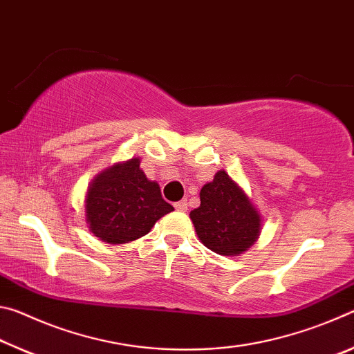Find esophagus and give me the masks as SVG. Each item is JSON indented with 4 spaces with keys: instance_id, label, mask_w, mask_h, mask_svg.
<instances>
[{
    "instance_id": "esophagus-1",
    "label": "esophagus",
    "mask_w": 354,
    "mask_h": 354,
    "mask_svg": "<svg viewBox=\"0 0 354 354\" xmlns=\"http://www.w3.org/2000/svg\"><path fill=\"white\" fill-rule=\"evenodd\" d=\"M175 209H176V211H179V212L187 211V200H181V201L175 203Z\"/></svg>"
}]
</instances>
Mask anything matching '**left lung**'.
Instances as JSON below:
<instances>
[{
	"label": "left lung",
	"mask_w": 354,
	"mask_h": 354,
	"mask_svg": "<svg viewBox=\"0 0 354 354\" xmlns=\"http://www.w3.org/2000/svg\"><path fill=\"white\" fill-rule=\"evenodd\" d=\"M200 207L190 220L200 242L221 256H239L256 243L262 217L245 190L225 170H218L200 192Z\"/></svg>",
	"instance_id": "1"
}]
</instances>
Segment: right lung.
Masks as SVG:
<instances>
[{"label": "right lung", "instance_id": "obj_1", "mask_svg": "<svg viewBox=\"0 0 354 354\" xmlns=\"http://www.w3.org/2000/svg\"><path fill=\"white\" fill-rule=\"evenodd\" d=\"M173 211L156 181L140 169V158L117 162L92 179L84 200L88 231L111 245L133 242Z\"/></svg>", "mask_w": 354, "mask_h": 354}]
</instances>
